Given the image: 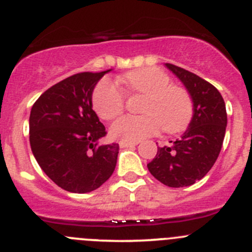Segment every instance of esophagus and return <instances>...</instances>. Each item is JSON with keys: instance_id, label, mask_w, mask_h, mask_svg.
Returning <instances> with one entry per match:
<instances>
[{"instance_id": "34e87169", "label": "esophagus", "mask_w": 252, "mask_h": 252, "mask_svg": "<svg viewBox=\"0 0 252 252\" xmlns=\"http://www.w3.org/2000/svg\"><path fill=\"white\" fill-rule=\"evenodd\" d=\"M119 145H121V148H133V146L138 145V143H135V141H121Z\"/></svg>"}]
</instances>
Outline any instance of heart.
<instances>
[{
  "label": "heart",
  "instance_id": "heart-1",
  "mask_svg": "<svg viewBox=\"0 0 252 252\" xmlns=\"http://www.w3.org/2000/svg\"><path fill=\"white\" fill-rule=\"evenodd\" d=\"M126 91L133 96H144L141 116H126L114 122L111 135L122 141H139L162 129L165 133L183 130L191 122L193 101L189 92L171 85L170 75L158 67L129 71L122 77ZM126 92L109 80L96 86L92 103L96 113L104 121H112L126 108Z\"/></svg>",
  "mask_w": 252,
  "mask_h": 252
}]
</instances>
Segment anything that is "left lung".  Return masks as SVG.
<instances>
[{
	"instance_id": "obj_1",
	"label": "left lung",
	"mask_w": 252,
	"mask_h": 252,
	"mask_svg": "<svg viewBox=\"0 0 252 252\" xmlns=\"http://www.w3.org/2000/svg\"><path fill=\"white\" fill-rule=\"evenodd\" d=\"M166 66L191 94L193 118L189 128L172 145L158 148L148 168L165 186L186 187L202 180L218 158L225 135L226 109L220 92L213 85L180 66L168 63Z\"/></svg>"
}]
</instances>
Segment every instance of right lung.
Listing matches in <instances>:
<instances>
[{
	"mask_svg": "<svg viewBox=\"0 0 252 252\" xmlns=\"http://www.w3.org/2000/svg\"><path fill=\"white\" fill-rule=\"evenodd\" d=\"M106 72L66 77L32 107L29 141L34 158L55 185L72 193L94 191L116 168L119 145H99L107 131L92 109V91Z\"/></svg>",
	"mask_w": 252,
	"mask_h": 252,
	"instance_id": "right-lung-1",
	"label": "right lung"
}]
</instances>
